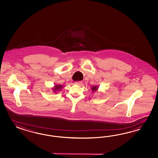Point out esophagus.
<instances>
[{"instance_id": "34e87169", "label": "esophagus", "mask_w": 158, "mask_h": 158, "mask_svg": "<svg viewBox=\"0 0 158 158\" xmlns=\"http://www.w3.org/2000/svg\"><path fill=\"white\" fill-rule=\"evenodd\" d=\"M75 84L78 85V86H81V85L83 84V82L81 81H77L75 82Z\"/></svg>"}]
</instances>
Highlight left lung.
I'll list each match as a JSON object with an SVG mask.
<instances>
[{"mask_svg": "<svg viewBox=\"0 0 158 158\" xmlns=\"http://www.w3.org/2000/svg\"><path fill=\"white\" fill-rule=\"evenodd\" d=\"M91 91L93 93H94V91H96L97 90H98V87L97 86H92L91 87Z\"/></svg>", "mask_w": 158, "mask_h": 158, "instance_id": "obj_1", "label": "left lung"}]
</instances>
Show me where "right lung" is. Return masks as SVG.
Returning <instances> with one entry per match:
<instances>
[{"instance_id": "1", "label": "right lung", "mask_w": 158, "mask_h": 158, "mask_svg": "<svg viewBox=\"0 0 158 158\" xmlns=\"http://www.w3.org/2000/svg\"><path fill=\"white\" fill-rule=\"evenodd\" d=\"M62 88V85H56L53 88V91H54V93H57L58 91H60V90H61Z\"/></svg>"}]
</instances>
